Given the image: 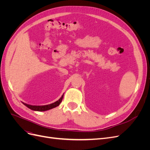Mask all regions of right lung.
Returning <instances> with one entry per match:
<instances>
[{"label":"right lung","instance_id":"1","mask_svg":"<svg viewBox=\"0 0 150 150\" xmlns=\"http://www.w3.org/2000/svg\"><path fill=\"white\" fill-rule=\"evenodd\" d=\"M63 96H64V94L62 95V96L61 97V98L59 99L58 101L54 102L52 104H47V105H44V106H33V105H30V104H28L26 103H23L25 106L28 107V108L30 109V110H33V111H47L49 110H51L52 108H56L57 106H58L59 105L60 103L62 102V98H63Z\"/></svg>","mask_w":150,"mask_h":150}]
</instances>
